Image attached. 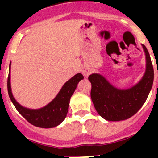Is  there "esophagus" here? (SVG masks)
Returning <instances> with one entry per match:
<instances>
[{
    "label": "esophagus",
    "instance_id": "esophagus-1",
    "mask_svg": "<svg viewBox=\"0 0 158 158\" xmlns=\"http://www.w3.org/2000/svg\"><path fill=\"white\" fill-rule=\"evenodd\" d=\"M81 71H82V73H83V75L85 77H88L90 73H91V69H90V68H89L88 66L84 67Z\"/></svg>",
    "mask_w": 158,
    "mask_h": 158
}]
</instances>
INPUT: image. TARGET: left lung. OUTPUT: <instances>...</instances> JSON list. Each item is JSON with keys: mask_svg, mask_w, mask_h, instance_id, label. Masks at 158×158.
<instances>
[{"mask_svg": "<svg viewBox=\"0 0 158 158\" xmlns=\"http://www.w3.org/2000/svg\"><path fill=\"white\" fill-rule=\"evenodd\" d=\"M146 55V71L132 87L121 89L111 85L100 73L89 75L91 98L99 115L107 121L125 120L133 116L144 104L153 86V68L150 54L142 44Z\"/></svg>", "mask_w": 158, "mask_h": 158, "instance_id": "1", "label": "left lung"}]
</instances>
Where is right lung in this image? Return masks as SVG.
<instances>
[{"label":"right lung","mask_w":158,"mask_h":158,"mask_svg":"<svg viewBox=\"0 0 158 158\" xmlns=\"http://www.w3.org/2000/svg\"><path fill=\"white\" fill-rule=\"evenodd\" d=\"M10 69L11 63L9 65L8 77V96L19 114L31 124L38 127L52 128L58 126L66 117L70 97L74 93L78 82L84 79L83 75L77 73L67 81L58 92V95L48 104L39 109H30L20 105L14 98L11 89Z\"/></svg>","instance_id":"obj_1"}]
</instances>
